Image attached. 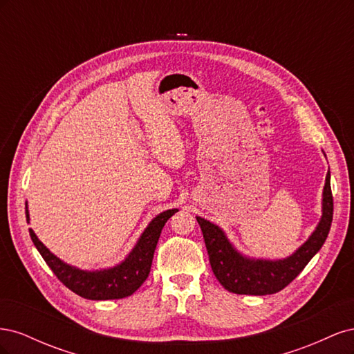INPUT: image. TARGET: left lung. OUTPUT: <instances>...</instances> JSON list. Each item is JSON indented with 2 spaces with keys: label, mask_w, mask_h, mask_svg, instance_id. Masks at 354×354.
<instances>
[{
  "label": "left lung",
  "mask_w": 354,
  "mask_h": 354,
  "mask_svg": "<svg viewBox=\"0 0 354 354\" xmlns=\"http://www.w3.org/2000/svg\"><path fill=\"white\" fill-rule=\"evenodd\" d=\"M334 214L328 171L322 195V217L315 232L299 248L282 260L250 259L241 254L227 239L221 227L202 217H196L207 245L211 269L218 282L233 294L267 295L279 292L301 273L325 243Z\"/></svg>",
  "instance_id": "obj_1"
}]
</instances>
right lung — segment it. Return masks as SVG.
Segmentation results:
<instances>
[{
  "label": "right lung",
  "instance_id": "right-lung-1",
  "mask_svg": "<svg viewBox=\"0 0 354 354\" xmlns=\"http://www.w3.org/2000/svg\"><path fill=\"white\" fill-rule=\"evenodd\" d=\"M178 209H167L149 223V226L138 238L131 252L125 260L109 269L102 270H81L78 267L62 261L42 243L34 230L29 229L30 239L37 246L38 252L48 264L57 279L68 286L72 292L87 299H118L134 294L147 279L153 260V252L160 236V230L169 217ZM26 221L29 223V211L26 202Z\"/></svg>",
  "mask_w": 354,
  "mask_h": 354
}]
</instances>
